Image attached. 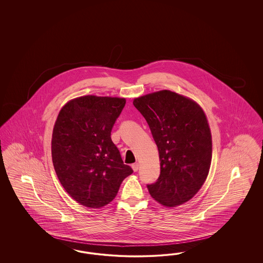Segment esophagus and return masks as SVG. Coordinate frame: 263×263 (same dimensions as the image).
Here are the masks:
<instances>
[{
  "label": "esophagus",
  "instance_id": "obj_1",
  "mask_svg": "<svg viewBox=\"0 0 263 263\" xmlns=\"http://www.w3.org/2000/svg\"><path fill=\"white\" fill-rule=\"evenodd\" d=\"M139 167H140V165H139L138 163H135V164H133V165H132V168H133V171H134V172H138Z\"/></svg>",
  "mask_w": 263,
  "mask_h": 263
}]
</instances>
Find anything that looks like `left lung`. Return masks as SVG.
I'll return each instance as SVG.
<instances>
[{
    "label": "left lung",
    "instance_id": "obj_1",
    "mask_svg": "<svg viewBox=\"0 0 263 263\" xmlns=\"http://www.w3.org/2000/svg\"><path fill=\"white\" fill-rule=\"evenodd\" d=\"M133 104L151 128L159 152L160 175L147 189L162 205L190 199L204 183L212 159V138L199 104L171 90L135 98Z\"/></svg>",
    "mask_w": 263,
    "mask_h": 263
}]
</instances>
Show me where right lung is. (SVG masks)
<instances>
[{
    "instance_id": "right-lung-1",
    "label": "right lung",
    "mask_w": 263,
    "mask_h": 263,
    "mask_svg": "<svg viewBox=\"0 0 263 263\" xmlns=\"http://www.w3.org/2000/svg\"><path fill=\"white\" fill-rule=\"evenodd\" d=\"M125 103V98L81 96L59 112L52 135L53 165L64 190L84 206L110 203L133 173L111 139Z\"/></svg>"
}]
</instances>
